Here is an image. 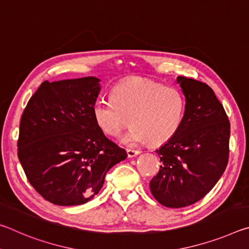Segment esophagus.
I'll return each instance as SVG.
<instances>
[{
    "mask_svg": "<svg viewBox=\"0 0 249 249\" xmlns=\"http://www.w3.org/2000/svg\"><path fill=\"white\" fill-rule=\"evenodd\" d=\"M126 153H127L128 158H133V157H136V156L140 154V150H135V149H127L126 150Z\"/></svg>",
    "mask_w": 249,
    "mask_h": 249,
    "instance_id": "34e87169",
    "label": "esophagus"
}]
</instances>
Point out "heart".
Masks as SVG:
<instances>
[{"label": "heart", "instance_id": "b5f03b06", "mask_svg": "<svg viewBox=\"0 0 249 249\" xmlns=\"http://www.w3.org/2000/svg\"><path fill=\"white\" fill-rule=\"evenodd\" d=\"M111 100L96 99L92 107L95 123L108 136H117L132 121L133 129L122 138L134 147L149 142H169L182 124L185 100L172 87L145 78L125 80L113 88Z\"/></svg>", "mask_w": 249, "mask_h": 249}]
</instances>
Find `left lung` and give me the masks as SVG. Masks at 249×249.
<instances>
[{
  "label": "left lung",
  "instance_id": "obj_1",
  "mask_svg": "<svg viewBox=\"0 0 249 249\" xmlns=\"http://www.w3.org/2000/svg\"><path fill=\"white\" fill-rule=\"evenodd\" d=\"M185 96L180 128L157 151L161 166L151 179V195L167 208H184L212 190L230 156V121L206 83L178 77Z\"/></svg>",
  "mask_w": 249,
  "mask_h": 249
}]
</instances>
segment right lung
<instances>
[{"mask_svg": "<svg viewBox=\"0 0 249 249\" xmlns=\"http://www.w3.org/2000/svg\"><path fill=\"white\" fill-rule=\"evenodd\" d=\"M99 81H44L23 112L18 159L29 183L53 204L87 203L103 187L107 172L127 157L95 123Z\"/></svg>", "mask_w": 249, "mask_h": 249, "instance_id": "right-lung-1", "label": "right lung"}]
</instances>
